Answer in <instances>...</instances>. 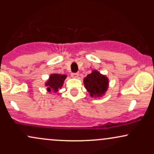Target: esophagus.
Segmentation results:
<instances>
[{"label": "esophagus", "instance_id": "esophagus-1", "mask_svg": "<svg viewBox=\"0 0 154 154\" xmlns=\"http://www.w3.org/2000/svg\"><path fill=\"white\" fill-rule=\"evenodd\" d=\"M71 75L72 77H74V78H77L79 76V73H72Z\"/></svg>", "mask_w": 154, "mask_h": 154}]
</instances>
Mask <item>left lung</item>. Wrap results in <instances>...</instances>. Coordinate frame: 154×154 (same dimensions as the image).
I'll use <instances>...</instances> for the list:
<instances>
[{"label": "left lung", "instance_id": "1", "mask_svg": "<svg viewBox=\"0 0 154 154\" xmlns=\"http://www.w3.org/2000/svg\"><path fill=\"white\" fill-rule=\"evenodd\" d=\"M85 88L90 95L94 98H100L105 94L109 88V79L97 70H93L83 79Z\"/></svg>", "mask_w": 154, "mask_h": 154}]
</instances>
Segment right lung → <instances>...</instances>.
<instances>
[{"label": "right lung", "instance_id": "1", "mask_svg": "<svg viewBox=\"0 0 154 154\" xmlns=\"http://www.w3.org/2000/svg\"><path fill=\"white\" fill-rule=\"evenodd\" d=\"M66 78V75H59V74H52L49 77L47 82L45 83V85L47 87V91L51 93L54 92L56 93L59 89L62 88L63 82Z\"/></svg>", "mask_w": 154, "mask_h": 154}]
</instances>
